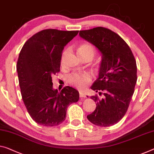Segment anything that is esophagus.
I'll list each match as a JSON object with an SVG mask.
<instances>
[{
	"mask_svg": "<svg viewBox=\"0 0 154 154\" xmlns=\"http://www.w3.org/2000/svg\"><path fill=\"white\" fill-rule=\"evenodd\" d=\"M79 96H80V98H86V95H85L83 92H82V91H80Z\"/></svg>",
	"mask_w": 154,
	"mask_h": 154,
	"instance_id": "34e87169",
	"label": "esophagus"
}]
</instances>
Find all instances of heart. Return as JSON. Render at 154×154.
<instances>
[{
	"instance_id": "1",
	"label": "heart",
	"mask_w": 154,
	"mask_h": 154,
	"mask_svg": "<svg viewBox=\"0 0 154 154\" xmlns=\"http://www.w3.org/2000/svg\"><path fill=\"white\" fill-rule=\"evenodd\" d=\"M67 53V50L64 51L62 57V61L63 60ZM79 53L82 58L87 57V56H91L93 58L94 55H95V49L90 44L82 43L79 47ZM68 81L73 86L77 87L78 89H81V90H83V89H86L87 85L91 82V77L89 74H77V73H74V74L69 75Z\"/></svg>"
}]
</instances>
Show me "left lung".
<instances>
[{
	"instance_id": "left-lung-1",
	"label": "left lung",
	"mask_w": 154,
	"mask_h": 154,
	"mask_svg": "<svg viewBox=\"0 0 154 154\" xmlns=\"http://www.w3.org/2000/svg\"><path fill=\"white\" fill-rule=\"evenodd\" d=\"M79 35L93 44L102 55L98 78L91 89L104 96H91L96 108L87 118L97 126H112L119 122L128 109L137 81L136 60L126 42L107 28L82 30Z\"/></svg>"
}]
</instances>
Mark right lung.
Masks as SVG:
<instances>
[{"instance_id": "obj_1", "label": "right lung", "mask_w": 154, "mask_h": 154, "mask_svg": "<svg viewBox=\"0 0 154 154\" xmlns=\"http://www.w3.org/2000/svg\"><path fill=\"white\" fill-rule=\"evenodd\" d=\"M79 31L44 29L26 41L17 61L21 95L28 113L40 125L54 127L65 120L67 107L79 100L72 87L53 89L52 76L60 72L63 50Z\"/></svg>"}]
</instances>
